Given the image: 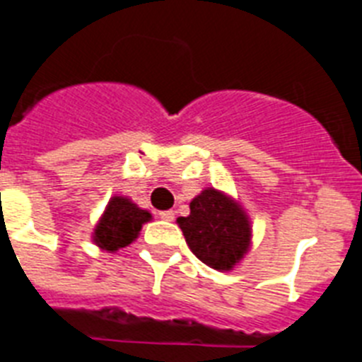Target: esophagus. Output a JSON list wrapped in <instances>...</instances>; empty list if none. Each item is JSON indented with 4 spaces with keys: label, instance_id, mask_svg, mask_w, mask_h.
I'll list each match as a JSON object with an SVG mask.
<instances>
[{
    "label": "esophagus",
    "instance_id": "1",
    "mask_svg": "<svg viewBox=\"0 0 362 362\" xmlns=\"http://www.w3.org/2000/svg\"><path fill=\"white\" fill-rule=\"evenodd\" d=\"M160 218H163V221H175V211L173 209H167V211H160Z\"/></svg>",
    "mask_w": 362,
    "mask_h": 362
}]
</instances>
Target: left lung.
<instances>
[{
    "label": "left lung",
    "mask_w": 362,
    "mask_h": 362,
    "mask_svg": "<svg viewBox=\"0 0 362 362\" xmlns=\"http://www.w3.org/2000/svg\"><path fill=\"white\" fill-rule=\"evenodd\" d=\"M189 215L178 217L187 247L215 270H232L250 248L252 228L239 202L208 187L191 200Z\"/></svg>",
    "instance_id": "left-lung-1"
}]
</instances>
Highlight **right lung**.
Wrapping results in <instances>:
<instances>
[{
  "label": "right lung",
  "mask_w": 362,
  "mask_h": 362,
  "mask_svg": "<svg viewBox=\"0 0 362 362\" xmlns=\"http://www.w3.org/2000/svg\"><path fill=\"white\" fill-rule=\"evenodd\" d=\"M151 218L153 215L147 209L138 208L127 197H112L93 230V243L106 252L129 247L130 243L136 241L141 226Z\"/></svg>",
  "instance_id": "obj_1"
}]
</instances>
